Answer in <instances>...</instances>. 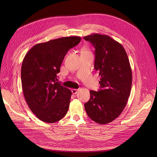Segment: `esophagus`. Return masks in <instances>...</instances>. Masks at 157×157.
<instances>
[{"label": "esophagus", "instance_id": "obj_1", "mask_svg": "<svg viewBox=\"0 0 157 157\" xmlns=\"http://www.w3.org/2000/svg\"><path fill=\"white\" fill-rule=\"evenodd\" d=\"M71 91H72V93L73 94H76L78 93V89H72Z\"/></svg>", "mask_w": 157, "mask_h": 157}]
</instances>
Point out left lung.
<instances>
[{
	"mask_svg": "<svg viewBox=\"0 0 157 157\" xmlns=\"http://www.w3.org/2000/svg\"><path fill=\"white\" fill-rule=\"evenodd\" d=\"M83 38L95 48L94 68L101 76V89L90 90L85 111L93 121L107 124L118 118L127 104L132 81L129 60L123 46L109 36L92 34Z\"/></svg>",
	"mask_w": 157,
	"mask_h": 157,
	"instance_id": "obj_1",
	"label": "left lung"
}]
</instances>
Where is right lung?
I'll return each instance as SVG.
<instances>
[{
    "label": "right lung",
    "instance_id": "1",
    "mask_svg": "<svg viewBox=\"0 0 157 157\" xmlns=\"http://www.w3.org/2000/svg\"><path fill=\"white\" fill-rule=\"evenodd\" d=\"M80 41L78 36L50 40L36 44L24 57L23 93L30 109L41 121L55 123L67 113L72 92L58 83L56 74L66 53Z\"/></svg>",
    "mask_w": 157,
    "mask_h": 157
}]
</instances>
